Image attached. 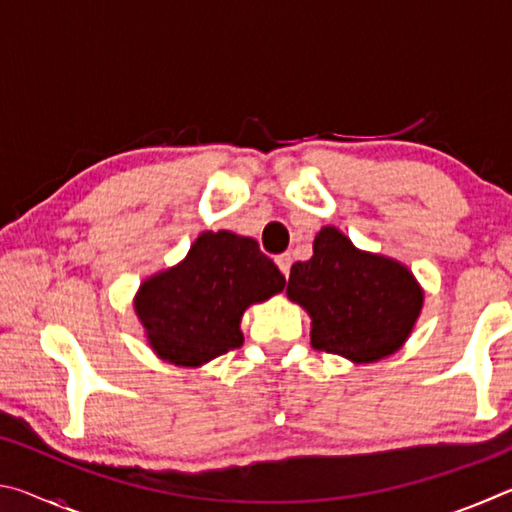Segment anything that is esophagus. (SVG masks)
<instances>
[{
  "instance_id": "34e87169",
  "label": "esophagus",
  "mask_w": 512,
  "mask_h": 512,
  "mask_svg": "<svg viewBox=\"0 0 512 512\" xmlns=\"http://www.w3.org/2000/svg\"><path fill=\"white\" fill-rule=\"evenodd\" d=\"M291 262H293V257H291V253H282V255H277L275 257V264L280 266V271L289 277V271H291Z\"/></svg>"
}]
</instances>
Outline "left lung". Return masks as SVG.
Masks as SVG:
<instances>
[{"mask_svg": "<svg viewBox=\"0 0 512 512\" xmlns=\"http://www.w3.org/2000/svg\"><path fill=\"white\" fill-rule=\"evenodd\" d=\"M287 296L309 311L316 350L357 363L400 350L422 309L409 268L361 253L332 225L316 235L314 257L291 266Z\"/></svg>", "mask_w": 512, "mask_h": 512, "instance_id": "obj_1", "label": "left lung"}]
</instances>
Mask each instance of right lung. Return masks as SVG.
<instances>
[{"mask_svg": "<svg viewBox=\"0 0 512 512\" xmlns=\"http://www.w3.org/2000/svg\"><path fill=\"white\" fill-rule=\"evenodd\" d=\"M284 284L255 239L203 232L185 262L142 284L135 311L160 359L201 366L241 348L246 307L280 293Z\"/></svg>", "mask_w": 512, "mask_h": 512, "instance_id": "obj_1", "label": "right lung"}]
</instances>
